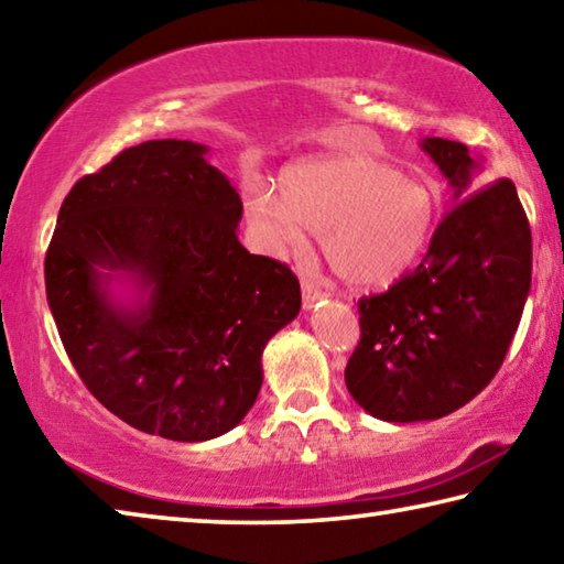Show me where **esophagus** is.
Instances as JSON below:
<instances>
[{"label":"esophagus","mask_w":564,"mask_h":564,"mask_svg":"<svg viewBox=\"0 0 564 564\" xmlns=\"http://www.w3.org/2000/svg\"><path fill=\"white\" fill-rule=\"evenodd\" d=\"M301 291H303V308L311 311L316 308V305L326 299V293H323L316 283H313L311 279H305V275H301Z\"/></svg>","instance_id":"1"}]
</instances>
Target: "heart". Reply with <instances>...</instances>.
Listing matches in <instances>:
<instances>
[{
  "mask_svg": "<svg viewBox=\"0 0 564 564\" xmlns=\"http://www.w3.org/2000/svg\"><path fill=\"white\" fill-rule=\"evenodd\" d=\"M279 196L256 194L248 221L273 253L318 234L330 271L352 289H388L431 246L441 191L383 159L340 151L283 169Z\"/></svg>",
  "mask_w": 564,
  "mask_h": 564,
  "instance_id": "b5f03b06",
  "label": "heart"
}]
</instances>
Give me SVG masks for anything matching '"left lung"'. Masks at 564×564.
Returning <instances> with one entry per match:
<instances>
[{"mask_svg": "<svg viewBox=\"0 0 564 564\" xmlns=\"http://www.w3.org/2000/svg\"><path fill=\"white\" fill-rule=\"evenodd\" d=\"M420 149L453 188L417 269L358 301L360 343L346 368L352 400L378 420H437L498 373L532 281V236L518 188L485 184L482 159L460 141L427 137Z\"/></svg>", "mask_w": 564, "mask_h": 564, "instance_id": "1", "label": "left lung"}]
</instances>
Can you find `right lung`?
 Masks as SVG:
<instances>
[{
  "label": "right lung",
  "instance_id": "right-lung-1",
  "mask_svg": "<svg viewBox=\"0 0 564 564\" xmlns=\"http://www.w3.org/2000/svg\"><path fill=\"white\" fill-rule=\"evenodd\" d=\"M208 147H131L64 198L46 301L91 395L137 431L202 443L253 408L265 343L299 316L285 263L238 241L243 204Z\"/></svg>",
  "mask_w": 564,
  "mask_h": 564
}]
</instances>
